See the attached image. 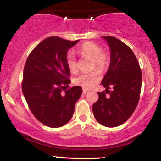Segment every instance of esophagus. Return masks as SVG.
I'll use <instances>...</instances> for the list:
<instances>
[{
  "label": "esophagus",
  "instance_id": "34e87169",
  "mask_svg": "<svg viewBox=\"0 0 161 161\" xmlns=\"http://www.w3.org/2000/svg\"><path fill=\"white\" fill-rule=\"evenodd\" d=\"M88 92V90L84 89V88H83V89H82V94H83V95H86V94Z\"/></svg>",
  "mask_w": 161,
  "mask_h": 161
}]
</instances>
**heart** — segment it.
Wrapping results in <instances>:
<instances>
[{
    "label": "heart",
    "instance_id": "b5f03b06",
    "mask_svg": "<svg viewBox=\"0 0 161 161\" xmlns=\"http://www.w3.org/2000/svg\"><path fill=\"white\" fill-rule=\"evenodd\" d=\"M77 52L83 58L92 60V69L98 68L105 70L110 65V56L108 51H103L101 46L92 42H86L79 46ZM66 63L68 69L72 73L78 72V64L75 55L69 52L66 56ZM98 69L88 73H82L74 79V83L77 86L82 87L84 89L93 88L101 80V73Z\"/></svg>",
    "mask_w": 161,
    "mask_h": 161
}]
</instances>
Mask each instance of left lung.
<instances>
[{"mask_svg": "<svg viewBox=\"0 0 161 161\" xmlns=\"http://www.w3.org/2000/svg\"><path fill=\"white\" fill-rule=\"evenodd\" d=\"M110 50L108 71L101 81L105 92H97L98 100L92 106L96 120L108 127L124 123L137 107L141 93L142 75L133 51L115 37L103 36ZM113 86L114 90L108 89ZM109 93L110 97L107 98Z\"/></svg>", "mask_w": 161, "mask_h": 161, "instance_id": "left-lung-1", "label": "left lung"}]
</instances>
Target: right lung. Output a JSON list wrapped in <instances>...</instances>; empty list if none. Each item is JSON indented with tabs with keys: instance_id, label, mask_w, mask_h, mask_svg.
<instances>
[{
	"instance_id": "right-lung-1",
	"label": "right lung",
	"mask_w": 161,
	"mask_h": 161,
	"mask_svg": "<svg viewBox=\"0 0 161 161\" xmlns=\"http://www.w3.org/2000/svg\"><path fill=\"white\" fill-rule=\"evenodd\" d=\"M78 42L48 37L27 57L22 90L31 112L47 126L57 128L67 123L82 93L80 86H73L62 92L70 83L66 56L69 48Z\"/></svg>"
}]
</instances>
